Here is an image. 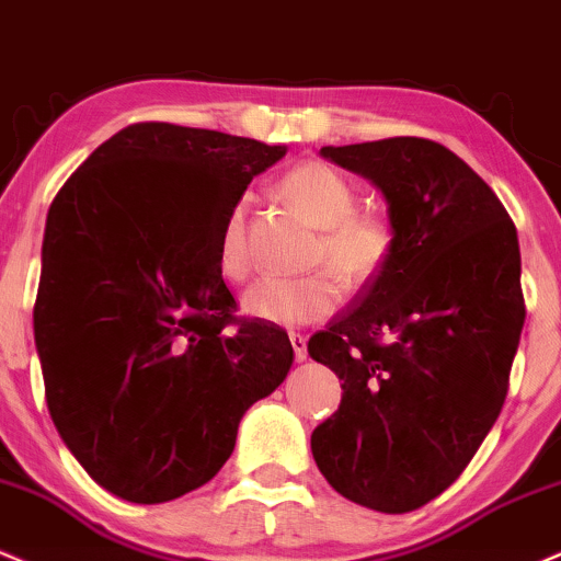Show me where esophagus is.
<instances>
[{
	"label": "esophagus",
	"mask_w": 561,
	"mask_h": 561,
	"mask_svg": "<svg viewBox=\"0 0 561 561\" xmlns=\"http://www.w3.org/2000/svg\"><path fill=\"white\" fill-rule=\"evenodd\" d=\"M288 339H291L296 362H305L307 359V339H305V335H301V333H288Z\"/></svg>",
	"instance_id": "34e87169"
}]
</instances>
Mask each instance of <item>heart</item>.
<instances>
[{
    "instance_id": "heart-1",
    "label": "heart",
    "mask_w": 561,
    "mask_h": 561,
    "mask_svg": "<svg viewBox=\"0 0 561 561\" xmlns=\"http://www.w3.org/2000/svg\"><path fill=\"white\" fill-rule=\"evenodd\" d=\"M280 194L320 228L312 247V265H328L344 286L359 288L383 270L397 233L391 220L370 209H357V191L344 173L320 160L299 162L280 178ZM217 270L230 283L252 273L247 241V202L228 209L217 236ZM333 272V273H334ZM332 273V274H333ZM330 270L299 278H262L243 294V312L273 325H307L339 307L341 284Z\"/></svg>"
}]
</instances>
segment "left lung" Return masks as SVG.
I'll return each instance as SVG.
<instances>
[{"instance_id":"obj_1","label":"left lung","mask_w":561,"mask_h":561,"mask_svg":"<svg viewBox=\"0 0 561 561\" xmlns=\"http://www.w3.org/2000/svg\"><path fill=\"white\" fill-rule=\"evenodd\" d=\"M386 194L397 243L309 354L344 383L312 433L348 502L401 515L465 472L510 391L525 322L517 228L444 144L420 136L322 147Z\"/></svg>"}]
</instances>
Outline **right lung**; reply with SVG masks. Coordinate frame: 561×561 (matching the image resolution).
Returning <instances> with one entry per match:
<instances>
[{
	"label": "right lung",
	"mask_w": 561,
	"mask_h": 561,
	"mask_svg": "<svg viewBox=\"0 0 561 561\" xmlns=\"http://www.w3.org/2000/svg\"><path fill=\"white\" fill-rule=\"evenodd\" d=\"M283 147L134 123L57 191L33 307L44 393L83 470L160 504L217 476L243 412L286 380V331L236 318L217 270L228 209Z\"/></svg>",
	"instance_id": "obj_1"
}]
</instances>
